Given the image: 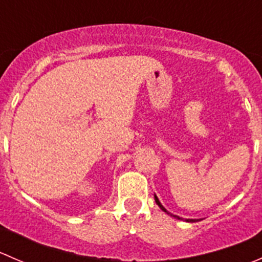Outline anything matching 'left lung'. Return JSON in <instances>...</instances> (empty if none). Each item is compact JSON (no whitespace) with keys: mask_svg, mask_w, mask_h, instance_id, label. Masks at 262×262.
I'll list each match as a JSON object with an SVG mask.
<instances>
[{"mask_svg":"<svg viewBox=\"0 0 262 262\" xmlns=\"http://www.w3.org/2000/svg\"><path fill=\"white\" fill-rule=\"evenodd\" d=\"M155 200H156V203H157V204H158V207H160L161 208V209H162L163 210V212H166V213H167V214H170V213H168L167 212V210H166L165 209V208H163L162 207V204H161V203H160V200H158V198L157 196H155ZM173 216V218H178V219H181L180 218V216H178V215H172ZM187 222H196V219H187Z\"/></svg>","mask_w":262,"mask_h":262,"instance_id":"left-lung-1","label":"left lung"}]
</instances>
